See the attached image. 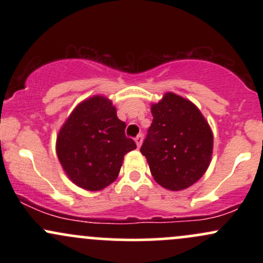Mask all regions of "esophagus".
Returning a JSON list of instances; mask_svg holds the SVG:
<instances>
[{"mask_svg":"<svg viewBox=\"0 0 263 263\" xmlns=\"http://www.w3.org/2000/svg\"><path fill=\"white\" fill-rule=\"evenodd\" d=\"M142 141H143V136H142V135H138L137 137L135 138V142H136V144H137V147H141Z\"/></svg>","mask_w":263,"mask_h":263,"instance_id":"1","label":"esophagus"}]
</instances>
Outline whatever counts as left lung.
<instances>
[{
  "mask_svg": "<svg viewBox=\"0 0 263 263\" xmlns=\"http://www.w3.org/2000/svg\"><path fill=\"white\" fill-rule=\"evenodd\" d=\"M153 121L141 153L159 185L183 190L197 183L213 156L214 137L200 110L182 96L165 92L151 105Z\"/></svg>",
  "mask_w": 263,
  "mask_h": 263,
  "instance_id": "left-lung-1",
  "label": "left lung"
}]
</instances>
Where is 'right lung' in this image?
Segmentation results:
<instances>
[{
    "label": "right lung",
    "instance_id": "right-lung-1",
    "mask_svg": "<svg viewBox=\"0 0 263 263\" xmlns=\"http://www.w3.org/2000/svg\"><path fill=\"white\" fill-rule=\"evenodd\" d=\"M126 123L110 99L95 95L81 101L57 136V156L75 185L98 192L116 180L126 153L136 149Z\"/></svg>",
    "mask_w": 263,
    "mask_h": 263
}]
</instances>
